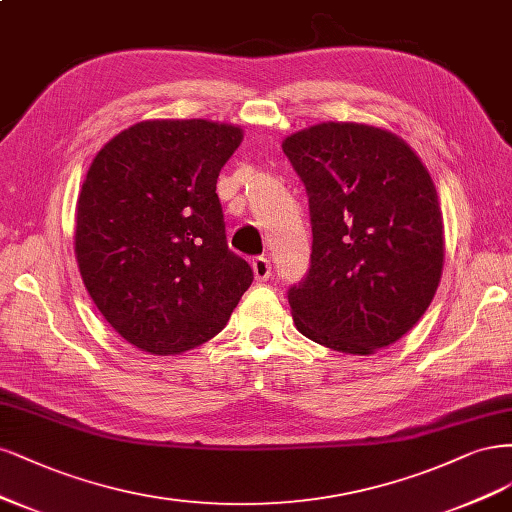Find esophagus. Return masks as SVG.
<instances>
[{
    "mask_svg": "<svg viewBox=\"0 0 512 512\" xmlns=\"http://www.w3.org/2000/svg\"><path fill=\"white\" fill-rule=\"evenodd\" d=\"M253 274H255V278L259 280V283H263V280H268L270 278V274H272V263H270V259L268 257H255L253 259Z\"/></svg>",
    "mask_w": 512,
    "mask_h": 512,
    "instance_id": "1",
    "label": "esophagus"
}]
</instances>
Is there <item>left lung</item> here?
<instances>
[{"mask_svg":"<svg viewBox=\"0 0 512 512\" xmlns=\"http://www.w3.org/2000/svg\"><path fill=\"white\" fill-rule=\"evenodd\" d=\"M283 151L306 187L312 225L310 268L287 293L295 327L351 355L400 340L442 274L430 172L402 138L359 123L302 129Z\"/></svg>","mask_w":512,"mask_h":512,"instance_id":"left-lung-1","label":"left lung"}]
</instances>
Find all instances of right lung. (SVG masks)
Listing matches in <instances>:
<instances>
[{
	"instance_id": "right-lung-1",
	"label": "right lung",
	"mask_w": 512,
	"mask_h": 512,
	"mask_svg": "<svg viewBox=\"0 0 512 512\" xmlns=\"http://www.w3.org/2000/svg\"><path fill=\"white\" fill-rule=\"evenodd\" d=\"M236 125L142 121L95 155L76 206V261L104 319L140 351L176 355L217 336L253 270L229 251L217 178Z\"/></svg>"
}]
</instances>
